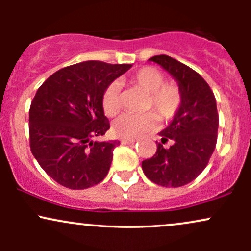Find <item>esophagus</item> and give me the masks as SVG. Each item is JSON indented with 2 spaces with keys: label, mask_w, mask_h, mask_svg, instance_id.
<instances>
[{
  "label": "esophagus",
  "mask_w": 251,
  "mask_h": 251,
  "mask_svg": "<svg viewBox=\"0 0 251 251\" xmlns=\"http://www.w3.org/2000/svg\"><path fill=\"white\" fill-rule=\"evenodd\" d=\"M137 140L135 139H122L123 145H129V144H134Z\"/></svg>",
  "instance_id": "34e87169"
}]
</instances>
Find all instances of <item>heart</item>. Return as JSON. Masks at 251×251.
Instances as JSON below:
<instances>
[{
  "mask_svg": "<svg viewBox=\"0 0 251 251\" xmlns=\"http://www.w3.org/2000/svg\"><path fill=\"white\" fill-rule=\"evenodd\" d=\"M132 82L148 92L145 109H154L163 122H170L177 116L183 105V93L177 83L164 82L165 77L157 68L146 66L131 76ZM102 108L107 116H116L120 109L119 85L111 82L102 93ZM158 123L154 112L144 114L124 113L113 123V133L123 139H137L152 131Z\"/></svg>",
  "mask_w": 251,
  "mask_h": 251,
  "instance_id": "obj_1",
  "label": "heart"
}]
</instances>
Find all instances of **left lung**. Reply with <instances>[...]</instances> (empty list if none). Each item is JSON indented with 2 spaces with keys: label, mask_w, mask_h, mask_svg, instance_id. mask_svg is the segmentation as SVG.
I'll list each match as a JSON object with an SVG mask.
<instances>
[{
  "label": "left lung",
  "mask_w": 251,
  "mask_h": 251,
  "mask_svg": "<svg viewBox=\"0 0 251 251\" xmlns=\"http://www.w3.org/2000/svg\"><path fill=\"white\" fill-rule=\"evenodd\" d=\"M168 71L183 93V105L170 125L160 132L162 142L150 159L143 160L144 174L165 188H179L192 181L208 165L217 143L218 112L208 82L189 66L168 55L150 59ZM172 142L165 148L163 144Z\"/></svg>",
  "instance_id": "8db88e82"
}]
</instances>
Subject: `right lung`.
Listing matches in <instances>:
<instances>
[{
  "mask_svg": "<svg viewBox=\"0 0 251 251\" xmlns=\"http://www.w3.org/2000/svg\"><path fill=\"white\" fill-rule=\"evenodd\" d=\"M132 65L85 61L61 68L37 89L29 109L30 150L50 177L65 188L97 185L108 174L120 142H93L109 122L102 93Z\"/></svg>",
  "mask_w": 251,
  "mask_h": 251,
  "instance_id": "1",
  "label": "right lung"
}]
</instances>
